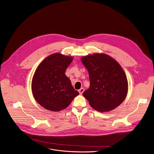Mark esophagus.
<instances>
[{"mask_svg":"<svg viewBox=\"0 0 154 154\" xmlns=\"http://www.w3.org/2000/svg\"><path fill=\"white\" fill-rule=\"evenodd\" d=\"M84 91H85V89L83 88H81L80 90H79V92L80 94H82L84 92Z\"/></svg>","mask_w":154,"mask_h":154,"instance_id":"1","label":"esophagus"}]
</instances>
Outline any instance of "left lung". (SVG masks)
Segmentation results:
<instances>
[{"mask_svg":"<svg viewBox=\"0 0 154 154\" xmlns=\"http://www.w3.org/2000/svg\"><path fill=\"white\" fill-rule=\"evenodd\" d=\"M89 75L90 85L83 93L97 111L109 112L125 99L128 90L125 72L110 56L96 53L81 58Z\"/></svg>","mask_w":154,"mask_h":154,"instance_id":"1","label":"left lung"}]
</instances>
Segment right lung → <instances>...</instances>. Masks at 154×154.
Returning a JSON list of instances; mask_svg holds the SVG:
<instances>
[{"instance_id": "right-lung-1", "label": "right lung", "mask_w": 154, "mask_h": 154, "mask_svg": "<svg viewBox=\"0 0 154 154\" xmlns=\"http://www.w3.org/2000/svg\"><path fill=\"white\" fill-rule=\"evenodd\" d=\"M72 60V57L54 53L46 57L36 69L32 92L35 100L42 107L58 112L67 108L79 94L65 74Z\"/></svg>"}]
</instances>
